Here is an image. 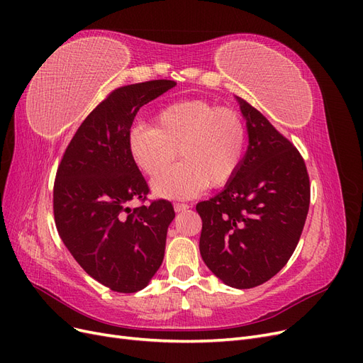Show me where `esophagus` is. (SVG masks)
<instances>
[{"label":"esophagus","instance_id":"obj_1","mask_svg":"<svg viewBox=\"0 0 363 363\" xmlns=\"http://www.w3.org/2000/svg\"><path fill=\"white\" fill-rule=\"evenodd\" d=\"M186 208H189L188 204H184V203H174V211H175V212H183V211H186Z\"/></svg>","mask_w":363,"mask_h":363}]
</instances>
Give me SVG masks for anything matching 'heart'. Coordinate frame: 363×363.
Returning <instances> with one entry per match:
<instances>
[{
	"label": "heart",
	"instance_id": "b5f03b06",
	"mask_svg": "<svg viewBox=\"0 0 363 363\" xmlns=\"http://www.w3.org/2000/svg\"><path fill=\"white\" fill-rule=\"evenodd\" d=\"M245 142L240 115L201 98L164 106L156 125L139 123L127 135L130 157L147 175H157L181 155L183 162L152 182L155 192L169 199H191L207 186H225L240 168Z\"/></svg>",
	"mask_w": 363,
	"mask_h": 363
}]
</instances>
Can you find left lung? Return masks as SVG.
Masks as SVG:
<instances>
[{"mask_svg": "<svg viewBox=\"0 0 363 363\" xmlns=\"http://www.w3.org/2000/svg\"><path fill=\"white\" fill-rule=\"evenodd\" d=\"M248 148L224 191L196 204L200 252L225 284L250 289L286 265L298 244L311 203L306 163L257 108L240 100Z\"/></svg>", "mask_w": 363, "mask_h": 363, "instance_id": "1", "label": "left lung"}]
</instances>
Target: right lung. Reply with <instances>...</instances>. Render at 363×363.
Returning <instances> with one entry per match:
<instances>
[{
  "mask_svg": "<svg viewBox=\"0 0 363 363\" xmlns=\"http://www.w3.org/2000/svg\"><path fill=\"white\" fill-rule=\"evenodd\" d=\"M177 84L151 80L118 87L75 131L56 174L54 221L72 257L115 292L144 289L160 268L174 207L144 203L148 184L131 160L127 135L139 108Z\"/></svg>",
  "mask_w": 363,
  "mask_h": 363,
  "instance_id": "1",
  "label": "right lung"
}]
</instances>
